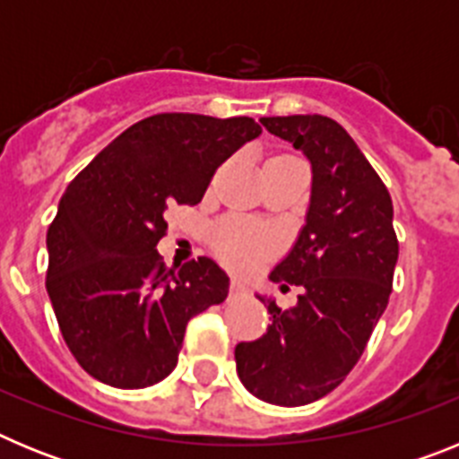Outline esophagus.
<instances>
[{"label":"esophagus","instance_id":"34e87169","mask_svg":"<svg viewBox=\"0 0 459 459\" xmlns=\"http://www.w3.org/2000/svg\"><path fill=\"white\" fill-rule=\"evenodd\" d=\"M246 291H248V285H246L241 278L230 280V296H243Z\"/></svg>","mask_w":459,"mask_h":459}]
</instances>
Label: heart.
<instances>
[{"label":"heart","instance_id":"b5f03b06","mask_svg":"<svg viewBox=\"0 0 459 459\" xmlns=\"http://www.w3.org/2000/svg\"><path fill=\"white\" fill-rule=\"evenodd\" d=\"M213 246L227 264L248 269L275 248V234L257 222L230 221L216 230Z\"/></svg>","mask_w":459,"mask_h":459}]
</instances>
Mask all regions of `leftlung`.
<instances>
[{
    "label": "left lung",
    "mask_w": 459,
    "mask_h": 459,
    "mask_svg": "<svg viewBox=\"0 0 459 459\" xmlns=\"http://www.w3.org/2000/svg\"><path fill=\"white\" fill-rule=\"evenodd\" d=\"M259 121L312 165L306 225L271 271L282 290L290 282L303 291L290 310L259 296L271 326L259 340L238 342L234 359L238 379L255 397L301 407L342 384L386 310L397 262L393 202L338 121L322 115Z\"/></svg>",
    "instance_id": "1"
}]
</instances>
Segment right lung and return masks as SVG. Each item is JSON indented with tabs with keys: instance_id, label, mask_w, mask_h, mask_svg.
<instances>
[{
	"instance_id": "right-lung-1",
	"label": "right lung",
	"mask_w": 459,
	"mask_h": 459,
	"mask_svg": "<svg viewBox=\"0 0 459 459\" xmlns=\"http://www.w3.org/2000/svg\"><path fill=\"white\" fill-rule=\"evenodd\" d=\"M250 117L163 112L112 140L68 184L48 227L46 287L68 350L115 388H147L177 368L190 317L227 299L209 257L168 269L158 241L172 204H200L216 169L255 140Z\"/></svg>"
}]
</instances>
